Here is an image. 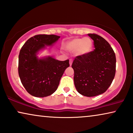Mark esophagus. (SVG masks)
I'll return each mask as SVG.
<instances>
[{
	"mask_svg": "<svg viewBox=\"0 0 133 133\" xmlns=\"http://www.w3.org/2000/svg\"><path fill=\"white\" fill-rule=\"evenodd\" d=\"M72 61H73V60H72V59H70V66H71V65L72 63Z\"/></svg>",
	"mask_w": 133,
	"mask_h": 133,
	"instance_id": "obj_1",
	"label": "esophagus"
}]
</instances>
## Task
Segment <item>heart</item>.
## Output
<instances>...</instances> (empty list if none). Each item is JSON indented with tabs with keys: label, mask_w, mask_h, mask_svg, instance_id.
<instances>
[{
	"label": "heart",
	"mask_w": 133,
	"mask_h": 133,
	"mask_svg": "<svg viewBox=\"0 0 133 133\" xmlns=\"http://www.w3.org/2000/svg\"><path fill=\"white\" fill-rule=\"evenodd\" d=\"M92 46V42L88 37L83 39H74L67 43L66 48L69 51L77 52L80 55H83L90 52Z\"/></svg>",
	"instance_id": "b5f03b06"
}]
</instances>
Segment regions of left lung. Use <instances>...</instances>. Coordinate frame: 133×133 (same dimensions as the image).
Wrapping results in <instances>:
<instances>
[{"label": "left lung", "instance_id": "1", "mask_svg": "<svg viewBox=\"0 0 133 133\" xmlns=\"http://www.w3.org/2000/svg\"><path fill=\"white\" fill-rule=\"evenodd\" d=\"M93 40L94 49L76 56L72 64L74 82L79 93L93 97L105 92L116 74V55L109 43L96 34H88Z\"/></svg>", "mask_w": 133, "mask_h": 133}]
</instances>
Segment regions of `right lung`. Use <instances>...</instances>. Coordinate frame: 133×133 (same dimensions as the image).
<instances>
[{"instance_id": "add662e5", "label": "right lung", "mask_w": 133, "mask_h": 133, "mask_svg": "<svg viewBox=\"0 0 133 133\" xmlns=\"http://www.w3.org/2000/svg\"><path fill=\"white\" fill-rule=\"evenodd\" d=\"M60 36L39 34L24 43L19 55V77L25 90L31 95L43 97L56 91L65 70L70 66L69 60L60 61L50 56L38 58L39 51L51 46Z\"/></svg>"}]
</instances>
